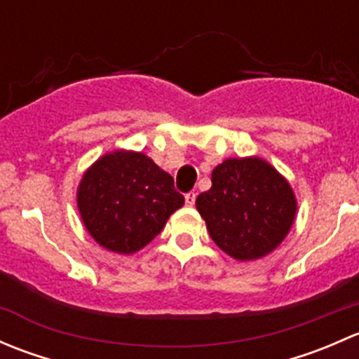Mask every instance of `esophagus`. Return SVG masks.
<instances>
[{"instance_id":"esophagus-1","label":"esophagus","mask_w":359,"mask_h":359,"mask_svg":"<svg viewBox=\"0 0 359 359\" xmlns=\"http://www.w3.org/2000/svg\"><path fill=\"white\" fill-rule=\"evenodd\" d=\"M194 201H196V193H194V191H191V193L186 194V205L193 206Z\"/></svg>"}]
</instances>
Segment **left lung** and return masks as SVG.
Listing matches in <instances>:
<instances>
[{
  "label": "left lung",
  "mask_w": 359,
  "mask_h": 359,
  "mask_svg": "<svg viewBox=\"0 0 359 359\" xmlns=\"http://www.w3.org/2000/svg\"><path fill=\"white\" fill-rule=\"evenodd\" d=\"M217 247L238 260L273 252L290 231L297 201L287 180L264 159H226L212 187L196 198Z\"/></svg>",
  "instance_id": "1"
}]
</instances>
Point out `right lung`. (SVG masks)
Here are the masks:
<instances>
[{"label": "right lung", "mask_w": 359, "mask_h": 359, "mask_svg": "<svg viewBox=\"0 0 359 359\" xmlns=\"http://www.w3.org/2000/svg\"><path fill=\"white\" fill-rule=\"evenodd\" d=\"M184 205L173 179L142 153L114 151L83 175L78 208L93 240L116 253H133L161 233Z\"/></svg>", "instance_id": "1"}]
</instances>
